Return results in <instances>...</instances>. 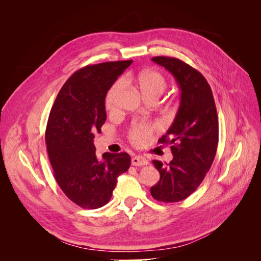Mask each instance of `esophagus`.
Wrapping results in <instances>:
<instances>
[{"label": "esophagus", "instance_id": "obj_1", "mask_svg": "<svg viewBox=\"0 0 261 261\" xmlns=\"http://www.w3.org/2000/svg\"><path fill=\"white\" fill-rule=\"evenodd\" d=\"M132 164L135 167H143V165L148 164V160L143 155H135L132 158Z\"/></svg>", "mask_w": 261, "mask_h": 261}]
</instances>
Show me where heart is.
<instances>
[{"instance_id":"1","label":"heart","mask_w":261,"mask_h":261,"mask_svg":"<svg viewBox=\"0 0 261 261\" xmlns=\"http://www.w3.org/2000/svg\"><path fill=\"white\" fill-rule=\"evenodd\" d=\"M124 81L135 85L145 98H159L167 89V81H165L164 76L156 70H143L138 74H128L124 78ZM123 85V81L118 80L109 89L106 97V108L108 111L114 110L117 94L122 90ZM153 129L154 125L150 123L135 124L129 132V139L134 145H143Z\"/></svg>"}]
</instances>
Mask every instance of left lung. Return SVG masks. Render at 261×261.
I'll return each mask as SVG.
<instances>
[{
  "instance_id": "1",
  "label": "left lung",
  "mask_w": 261,
  "mask_h": 261,
  "mask_svg": "<svg viewBox=\"0 0 261 261\" xmlns=\"http://www.w3.org/2000/svg\"><path fill=\"white\" fill-rule=\"evenodd\" d=\"M152 61L174 76L180 101L171 127L158 140L171 145L173 159L165 164L152 161L160 180L150 193L158 201L176 202L193 194L211 168L219 140L218 114L210 86L198 70L175 58Z\"/></svg>"
}]
</instances>
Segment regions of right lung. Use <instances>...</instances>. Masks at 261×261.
<instances>
[{"mask_svg": "<svg viewBox=\"0 0 261 261\" xmlns=\"http://www.w3.org/2000/svg\"><path fill=\"white\" fill-rule=\"evenodd\" d=\"M132 62H106L78 69L51 109L45 144L54 177L63 193L85 209L108 203L117 177L130 165L126 152H106L99 159L93 138L107 120V93Z\"/></svg>", "mask_w": 261, "mask_h": 261, "instance_id": "right-lung-1", "label": "right lung"}]
</instances>
